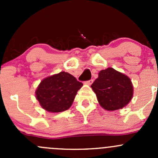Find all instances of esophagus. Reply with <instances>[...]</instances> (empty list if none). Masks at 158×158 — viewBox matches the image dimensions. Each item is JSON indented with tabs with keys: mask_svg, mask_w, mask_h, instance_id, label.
I'll list each match as a JSON object with an SVG mask.
<instances>
[{
	"mask_svg": "<svg viewBox=\"0 0 158 158\" xmlns=\"http://www.w3.org/2000/svg\"><path fill=\"white\" fill-rule=\"evenodd\" d=\"M92 82H93V79H90V80H88V81H86V82H85V83L87 84V85H92Z\"/></svg>",
	"mask_w": 158,
	"mask_h": 158,
	"instance_id": "1",
	"label": "esophagus"
}]
</instances>
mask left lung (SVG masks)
Masks as SVG:
<instances>
[{
    "label": "left lung",
    "mask_w": 158,
    "mask_h": 158,
    "mask_svg": "<svg viewBox=\"0 0 158 158\" xmlns=\"http://www.w3.org/2000/svg\"><path fill=\"white\" fill-rule=\"evenodd\" d=\"M100 106L108 111L124 108L133 96V85L127 76L113 68L101 70L91 85Z\"/></svg>",
    "instance_id": "obj_1"
}]
</instances>
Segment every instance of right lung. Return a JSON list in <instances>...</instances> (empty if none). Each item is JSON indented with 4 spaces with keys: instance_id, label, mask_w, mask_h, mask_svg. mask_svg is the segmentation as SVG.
Segmentation results:
<instances>
[{
    "instance_id": "right-lung-1",
    "label": "right lung",
    "mask_w": 158,
    "mask_h": 158,
    "mask_svg": "<svg viewBox=\"0 0 158 158\" xmlns=\"http://www.w3.org/2000/svg\"><path fill=\"white\" fill-rule=\"evenodd\" d=\"M82 85L69 73L61 72L41 81L36 90V98L47 111L61 112L71 107Z\"/></svg>"
}]
</instances>
